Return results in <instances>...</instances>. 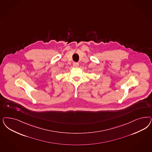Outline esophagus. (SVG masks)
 Here are the masks:
<instances>
[{"label": "esophagus", "mask_w": 152, "mask_h": 152, "mask_svg": "<svg viewBox=\"0 0 152 152\" xmlns=\"http://www.w3.org/2000/svg\"><path fill=\"white\" fill-rule=\"evenodd\" d=\"M73 65L74 67H78L79 66V63H76V62H74Z\"/></svg>", "instance_id": "obj_1"}]
</instances>
